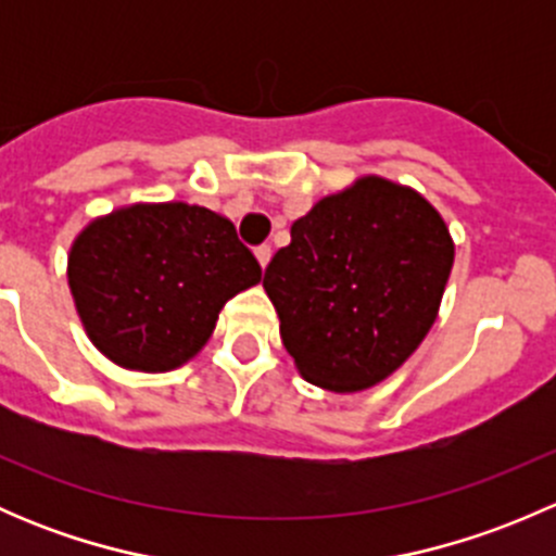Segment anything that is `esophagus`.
I'll return each instance as SVG.
<instances>
[{
	"label": "esophagus",
	"mask_w": 556,
	"mask_h": 556,
	"mask_svg": "<svg viewBox=\"0 0 556 556\" xmlns=\"http://www.w3.org/2000/svg\"><path fill=\"white\" fill-rule=\"evenodd\" d=\"M255 257H257V263H261V268H266L268 261H271V247L268 244L255 247Z\"/></svg>",
	"instance_id": "34e87169"
}]
</instances>
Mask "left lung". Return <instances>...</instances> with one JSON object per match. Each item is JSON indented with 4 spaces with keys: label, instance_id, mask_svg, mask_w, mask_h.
Returning <instances> with one entry per match:
<instances>
[{
    "label": "left lung",
    "instance_id": "left-lung-1",
    "mask_svg": "<svg viewBox=\"0 0 556 556\" xmlns=\"http://www.w3.org/2000/svg\"><path fill=\"white\" fill-rule=\"evenodd\" d=\"M452 263L450 228L417 190L363 177L293 223L263 288L301 377L355 392L422 344Z\"/></svg>",
    "mask_w": 556,
    "mask_h": 556
}]
</instances>
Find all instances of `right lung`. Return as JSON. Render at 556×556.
Listing matches in <instances>:
<instances>
[{
    "mask_svg": "<svg viewBox=\"0 0 556 556\" xmlns=\"http://www.w3.org/2000/svg\"><path fill=\"white\" fill-rule=\"evenodd\" d=\"M261 282L231 220L182 201L93 220L70 252V288L93 344L134 371H172L212 336L217 314Z\"/></svg>",
    "mask_w": 556,
    "mask_h": 556,
    "instance_id": "right-lung-1",
    "label": "right lung"
}]
</instances>
